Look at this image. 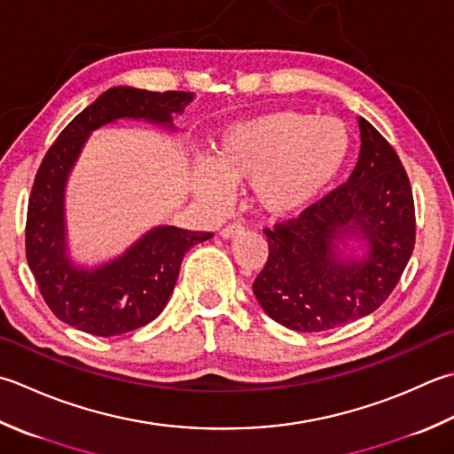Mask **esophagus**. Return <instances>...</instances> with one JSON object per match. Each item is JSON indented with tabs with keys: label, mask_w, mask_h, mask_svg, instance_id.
<instances>
[{
	"label": "esophagus",
	"mask_w": 454,
	"mask_h": 454,
	"mask_svg": "<svg viewBox=\"0 0 454 454\" xmlns=\"http://www.w3.org/2000/svg\"><path fill=\"white\" fill-rule=\"evenodd\" d=\"M244 232V226L242 224H238V222H232V224H228V226H224L220 230V236L222 238H236V236H239Z\"/></svg>",
	"instance_id": "esophagus-1"
}]
</instances>
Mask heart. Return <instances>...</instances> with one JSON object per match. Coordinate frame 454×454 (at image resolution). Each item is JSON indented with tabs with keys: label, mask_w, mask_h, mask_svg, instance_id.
<instances>
[{
	"label": "heart",
	"mask_w": 454,
	"mask_h": 454,
	"mask_svg": "<svg viewBox=\"0 0 454 454\" xmlns=\"http://www.w3.org/2000/svg\"><path fill=\"white\" fill-rule=\"evenodd\" d=\"M350 151V129L339 118L268 112L222 129L212 145L210 168L197 171V189L204 199L222 204L228 186L252 184L263 212L295 216L331 189Z\"/></svg>",
	"instance_id": "b5f03b06"
}]
</instances>
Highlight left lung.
I'll list each match as a JSON object with an SVG mask.
<instances>
[{
  "label": "left lung",
  "mask_w": 454,
  "mask_h": 454,
  "mask_svg": "<svg viewBox=\"0 0 454 454\" xmlns=\"http://www.w3.org/2000/svg\"><path fill=\"white\" fill-rule=\"evenodd\" d=\"M362 149L344 184L297 218L263 228L270 255L254 293L273 321L321 333L366 317L392 295L415 246V204L405 168L387 139L358 120ZM344 235L369 239L362 262L335 260Z\"/></svg>",
  "instance_id": "8db88e82"
}]
</instances>
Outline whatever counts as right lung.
I'll return each instance as SVG.
<instances>
[{"mask_svg":"<svg viewBox=\"0 0 454 454\" xmlns=\"http://www.w3.org/2000/svg\"><path fill=\"white\" fill-rule=\"evenodd\" d=\"M191 94L118 86L106 90L59 133L35 175L27 207L25 254L41 295L62 323L94 336H118L145 326L165 309L184 254L212 232L175 226L151 230L128 254L102 268L78 270L65 254L62 192L88 133L118 118L168 123Z\"/></svg>","mask_w":454,"mask_h":454,"instance_id":"add662e5","label":"right lung"}]
</instances>
